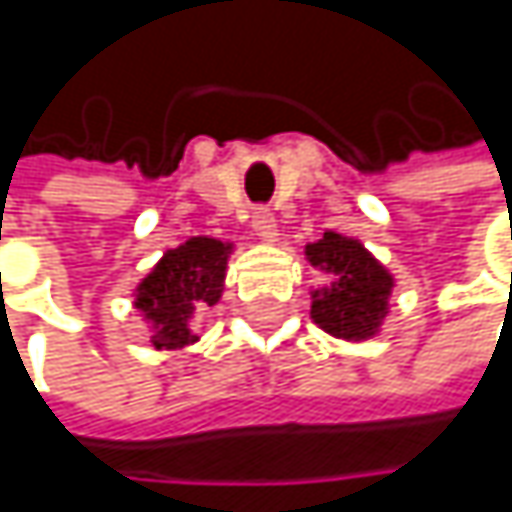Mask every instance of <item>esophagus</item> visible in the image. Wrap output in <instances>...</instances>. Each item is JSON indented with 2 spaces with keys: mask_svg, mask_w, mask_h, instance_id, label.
Segmentation results:
<instances>
[{
  "mask_svg": "<svg viewBox=\"0 0 512 512\" xmlns=\"http://www.w3.org/2000/svg\"><path fill=\"white\" fill-rule=\"evenodd\" d=\"M252 228L260 243H275L278 240V228H275V216L269 210H255L252 216Z\"/></svg>",
  "mask_w": 512,
  "mask_h": 512,
  "instance_id": "34e87169",
  "label": "esophagus"
}]
</instances>
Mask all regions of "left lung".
Here are the masks:
<instances>
[{
    "mask_svg": "<svg viewBox=\"0 0 512 512\" xmlns=\"http://www.w3.org/2000/svg\"><path fill=\"white\" fill-rule=\"evenodd\" d=\"M305 260L323 275L311 290V320L341 341H370L382 332L394 275L364 249L356 237L326 231L323 240L305 246Z\"/></svg>",
    "mask_w": 512,
    "mask_h": 512,
    "instance_id": "left-lung-1",
    "label": "left lung"
}]
</instances>
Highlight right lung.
Instances as JSON below:
<instances>
[{
  "label": "right lung",
  "instance_id": "add662e5",
  "mask_svg": "<svg viewBox=\"0 0 512 512\" xmlns=\"http://www.w3.org/2000/svg\"><path fill=\"white\" fill-rule=\"evenodd\" d=\"M231 255L234 243L189 237L177 249L162 252L154 269L136 284L133 308L145 320L156 350H180L198 341L192 323L222 299Z\"/></svg>",
  "mask_w": 512,
  "mask_h": 512
}]
</instances>
